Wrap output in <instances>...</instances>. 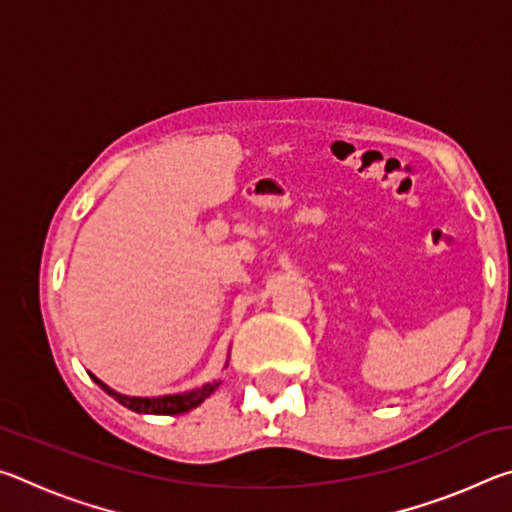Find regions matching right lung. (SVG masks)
Segmentation results:
<instances>
[{
    "label": "right lung",
    "mask_w": 512,
    "mask_h": 512,
    "mask_svg": "<svg viewBox=\"0 0 512 512\" xmlns=\"http://www.w3.org/2000/svg\"><path fill=\"white\" fill-rule=\"evenodd\" d=\"M225 366H228V361H225ZM90 377L97 381V384L106 391L110 397H115V400L126 406V409H131L135 413H144V415H178V413H187L196 409L198 404H203L207 397H210L216 388H219L221 379H214L212 384H205L201 388H194V391H187V393H178V395H158V397H131V395H121L117 393L115 388H110L108 384H103V381L92 375Z\"/></svg>",
    "instance_id": "1"
}]
</instances>
